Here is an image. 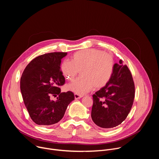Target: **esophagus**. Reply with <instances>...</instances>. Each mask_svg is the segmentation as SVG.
Returning <instances> with one entry per match:
<instances>
[{
  "label": "esophagus",
  "mask_w": 159,
  "mask_h": 159,
  "mask_svg": "<svg viewBox=\"0 0 159 159\" xmlns=\"http://www.w3.org/2000/svg\"><path fill=\"white\" fill-rule=\"evenodd\" d=\"M74 97H75V99H80V98H82V97H83V95L75 93V94H74Z\"/></svg>",
  "instance_id": "esophagus-1"
}]
</instances>
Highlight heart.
Masks as SVG:
<instances>
[{
    "mask_svg": "<svg viewBox=\"0 0 159 159\" xmlns=\"http://www.w3.org/2000/svg\"><path fill=\"white\" fill-rule=\"evenodd\" d=\"M115 69L112 56L98 49H85L76 52L70 61L64 60L61 70L64 77L74 80L81 71V77L68 84L66 89L79 94L99 89L107 84Z\"/></svg>",
    "mask_w": 159,
    "mask_h": 159,
    "instance_id": "obj_1",
    "label": "heart"
}]
</instances>
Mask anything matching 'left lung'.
<instances>
[{"instance_id": "left-lung-1", "label": "left lung", "mask_w": 159, "mask_h": 159, "mask_svg": "<svg viewBox=\"0 0 159 159\" xmlns=\"http://www.w3.org/2000/svg\"><path fill=\"white\" fill-rule=\"evenodd\" d=\"M91 118L98 126L109 129L120 125L128 116L134 98L132 75L123 61L115 64L113 75L106 85L93 96Z\"/></svg>"}]
</instances>
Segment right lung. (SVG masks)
<instances>
[{"instance_id": "obj_1", "label": "right lung", "mask_w": 159, "mask_h": 159, "mask_svg": "<svg viewBox=\"0 0 159 159\" xmlns=\"http://www.w3.org/2000/svg\"><path fill=\"white\" fill-rule=\"evenodd\" d=\"M65 52L44 54L33 59L22 72L20 91L31 120L37 125L48 126L60 121L69 104L74 100L71 91L61 93L65 79L61 70V60ZM59 95L57 101L52 96Z\"/></svg>"}]
</instances>
